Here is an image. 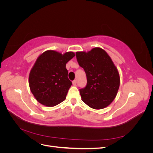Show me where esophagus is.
I'll list each match as a JSON object with an SVG mask.
<instances>
[{"label":"esophagus","mask_w":153,"mask_h":153,"mask_svg":"<svg viewBox=\"0 0 153 153\" xmlns=\"http://www.w3.org/2000/svg\"><path fill=\"white\" fill-rule=\"evenodd\" d=\"M73 85H76V80L73 81Z\"/></svg>","instance_id":"1"}]
</instances>
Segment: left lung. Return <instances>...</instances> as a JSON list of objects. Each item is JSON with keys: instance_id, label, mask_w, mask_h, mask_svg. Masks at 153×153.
<instances>
[{"instance_id": "obj_1", "label": "left lung", "mask_w": 153, "mask_h": 153, "mask_svg": "<svg viewBox=\"0 0 153 153\" xmlns=\"http://www.w3.org/2000/svg\"><path fill=\"white\" fill-rule=\"evenodd\" d=\"M80 66L87 76V85L80 89L82 100L91 108L103 109L117 96L120 76L116 66L105 51L99 47L89 52H76Z\"/></svg>"}]
</instances>
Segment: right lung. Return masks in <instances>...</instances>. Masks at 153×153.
Listing matches in <instances>:
<instances>
[{
    "label": "right lung",
    "instance_id": "add662e5",
    "mask_svg": "<svg viewBox=\"0 0 153 153\" xmlns=\"http://www.w3.org/2000/svg\"><path fill=\"white\" fill-rule=\"evenodd\" d=\"M75 55L73 52L62 54L49 50L37 59L29 73V84L39 103L52 107L66 100L72 85L66 65Z\"/></svg>",
    "mask_w": 153,
    "mask_h": 153
}]
</instances>
